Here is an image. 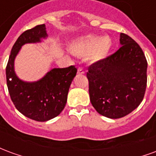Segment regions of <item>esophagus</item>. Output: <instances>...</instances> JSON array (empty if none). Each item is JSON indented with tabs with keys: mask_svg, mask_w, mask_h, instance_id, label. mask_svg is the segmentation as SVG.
I'll list each match as a JSON object with an SVG mask.
<instances>
[{
	"mask_svg": "<svg viewBox=\"0 0 156 156\" xmlns=\"http://www.w3.org/2000/svg\"><path fill=\"white\" fill-rule=\"evenodd\" d=\"M78 74H84V71H83V69L82 68H78Z\"/></svg>",
	"mask_w": 156,
	"mask_h": 156,
	"instance_id": "esophagus-1",
	"label": "esophagus"
}]
</instances>
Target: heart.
<instances>
[{"mask_svg": "<svg viewBox=\"0 0 156 156\" xmlns=\"http://www.w3.org/2000/svg\"><path fill=\"white\" fill-rule=\"evenodd\" d=\"M69 51L78 56H84L91 62L105 58L112 48V40L108 36H82L74 39L68 46Z\"/></svg>", "mask_w": 156, "mask_h": 156, "instance_id": "obj_1", "label": "heart"}]
</instances>
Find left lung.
I'll list each match as a JSON object with an SVG mask.
<instances>
[{
  "mask_svg": "<svg viewBox=\"0 0 156 156\" xmlns=\"http://www.w3.org/2000/svg\"><path fill=\"white\" fill-rule=\"evenodd\" d=\"M121 47L114 54L88 67L90 101L98 114L119 119L143 100L147 84V61L134 39L120 33Z\"/></svg>",
  "mask_w": 156,
  "mask_h": 156,
  "instance_id": "1",
  "label": "left lung"
}]
</instances>
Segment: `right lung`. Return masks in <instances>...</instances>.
Returning a JSON list of instances; mask_svg holds the SVG:
<instances>
[{"instance_id":"add662e5","label":"right lung","mask_w":156,"mask_h":156,"mask_svg":"<svg viewBox=\"0 0 156 156\" xmlns=\"http://www.w3.org/2000/svg\"><path fill=\"white\" fill-rule=\"evenodd\" d=\"M47 37L45 24L23 32L12 47L5 68L9 94L16 109L26 117L40 122L50 120L63 110L70 85L77 73V68L70 66L53 68L37 82L22 81L16 76L14 61L22 46L40 42Z\"/></svg>"}]
</instances>
